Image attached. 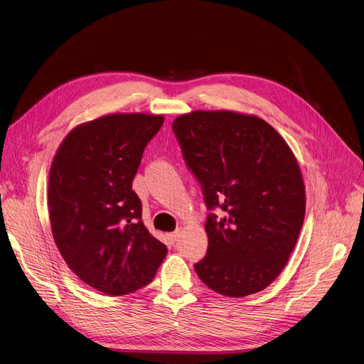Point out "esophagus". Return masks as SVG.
I'll use <instances>...</instances> for the list:
<instances>
[{
    "label": "esophagus",
    "instance_id": "34e87169",
    "mask_svg": "<svg viewBox=\"0 0 364 364\" xmlns=\"http://www.w3.org/2000/svg\"><path fill=\"white\" fill-rule=\"evenodd\" d=\"M178 237H180V231H174V232H171V234H168V238L171 240V241H177Z\"/></svg>",
    "mask_w": 364,
    "mask_h": 364
}]
</instances>
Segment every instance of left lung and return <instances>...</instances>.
Returning a JSON list of instances; mask_svg holds the SVG:
<instances>
[{"label": "left lung", "mask_w": 364, "mask_h": 364, "mask_svg": "<svg viewBox=\"0 0 364 364\" xmlns=\"http://www.w3.org/2000/svg\"><path fill=\"white\" fill-rule=\"evenodd\" d=\"M188 168L202 184L209 215L199 278L227 297L271 285L294 250L306 213L299 162L282 136L257 115L191 111L173 121Z\"/></svg>", "instance_id": "8db88e82"}]
</instances>
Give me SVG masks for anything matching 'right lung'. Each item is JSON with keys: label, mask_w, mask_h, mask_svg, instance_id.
<instances>
[{"label": "right lung", "mask_w": 364, "mask_h": 364, "mask_svg": "<svg viewBox=\"0 0 364 364\" xmlns=\"http://www.w3.org/2000/svg\"><path fill=\"white\" fill-rule=\"evenodd\" d=\"M164 115L117 112L73 129L50 168L48 210L55 245L85 284L108 296L148 285L166 246L141 221L132 190L148 141Z\"/></svg>", "instance_id": "add662e5"}]
</instances>
